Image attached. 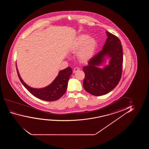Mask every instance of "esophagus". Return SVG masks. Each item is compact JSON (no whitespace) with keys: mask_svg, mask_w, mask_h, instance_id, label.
Returning <instances> with one entry per match:
<instances>
[{"mask_svg":"<svg viewBox=\"0 0 149 149\" xmlns=\"http://www.w3.org/2000/svg\"><path fill=\"white\" fill-rule=\"evenodd\" d=\"M80 69L78 67H75L73 70L74 73H76V72H77L78 70H79Z\"/></svg>","mask_w":149,"mask_h":149,"instance_id":"1","label":"esophagus"}]
</instances>
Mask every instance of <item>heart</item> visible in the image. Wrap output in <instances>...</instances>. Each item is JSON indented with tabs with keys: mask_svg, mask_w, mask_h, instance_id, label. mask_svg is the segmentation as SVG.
<instances>
[{
	"mask_svg": "<svg viewBox=\"0 0 149 149\" xmlns=\"http://www.w3.org/2000/svg\"><path fill=\"white\" fill-rule=\"evenodd\" d=\"M97 42L94 38L88 35H80L76 39L74 49L78 51V59L81 62H86L93 56L96 49Z\"/></svg>",
	"mask_w": 149,
	"mask_h": 149,
	"instance_id": "heart-1",
	"label": "heart"
}]
</instances>
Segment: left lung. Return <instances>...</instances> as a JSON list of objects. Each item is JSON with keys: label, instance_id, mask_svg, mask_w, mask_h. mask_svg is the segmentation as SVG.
I'll use <instances>...</instances> for the list:
<instances>
[{"label": "left lung", "instance_id": "8db88e82", "mask_svg": "<svg viewBox=\"0 0 149 149\" xmlns=\"http://www.w3.org/2000/svg\"><path fill=\"white\" fill-rule=\"evenodd\" d=\"M107 38L101 51L94 55L83 68L85 73L84 90L94 96L108 94L118 84L122 73L123 53L121 42L115 35L106 31ZM107 56L111 58L109 65L101 69L98 66Z\"/></svg>", "mask_w": 149, "mask_h": 149}]
</instances>
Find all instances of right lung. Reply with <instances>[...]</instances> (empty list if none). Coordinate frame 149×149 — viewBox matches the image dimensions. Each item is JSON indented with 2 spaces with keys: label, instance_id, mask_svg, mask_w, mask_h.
Instances as JSON below:
<instances>
[{
  "label": "right lung",
  "instance_id": "right-lung-1",
  "mask_svg": "<svg viewBox=\"0 0 149 149\" xmlns=\"http://www.w3.org/2000/svg\"><path fill=\"white\" fill-rule=\"evenodd\" d=\"M16 69L19 78L25 88L36 97L46 101H55L63 96L67 91L68 81L72 73L71 68H67L59 71L57 77L49 86L42 88H35L27 86L23 81Z\"/></svg>",
  "mask_w": 149,
  "mask_h": 149
}]
</instances>
